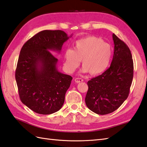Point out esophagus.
I'll list each match as a JSON object with an SVG mask.
<instances>
[{
  "instance_id": "34e87169",
  "label": "esophagus",
  "mask_w": 147,
  "mask_h": 147,
  "mask_svg": "<svg viewBox=\"0 0 147 147\" xmlns=\"http://www.w3.org/2000/svg\"><path fill=\"white\" fill-rule=\"evenodd\" d=\"M74 81H75L76 83H78L83 82V80L82 78H76L74 79Z\"/></svg>"
}]
</instances>
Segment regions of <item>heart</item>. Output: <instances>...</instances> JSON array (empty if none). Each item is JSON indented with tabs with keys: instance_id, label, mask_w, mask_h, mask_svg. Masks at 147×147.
Segmentation results:
<instances>
[{
	"instance_id": "b5f03b06",
	"label": "heart",
	"mask_w": 147,
	"mask_h": 147,
	"mask_svg": "<svg viewBox=\"0 0 147 147\" xmlns=\"http://www.w3.org/2000/svg\"><path fill=\"white\" fill-rule=\"evenodd\" d=\"M112 49L109 43L95 36H87L78 40L74 49H69L64 53V69L73 73L82 61V72L98 75L107 69L112 59Z\"/></svg>"
}]
</instances>
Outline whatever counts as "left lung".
<instances>
[{
	"mask_svg": "<svg viewBox=\"0 0 147 147\" xmlns=\"http://www.w3.org/2000/svg\"><path fill=\"white\" fill-rule=\"evenodd\" d=\"M114 52L111 64L100 75L89 80L85 103L100 115L113 112L129 95L133 78V61L128 47L113 33Z\"/></svg>",
	"mask_w": 147,
	"mask_h": 147,
	"instance_id": "1",
	"label": "left lung"
}]
</instances>
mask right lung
Masks as SVG:
<instances>
[{
	"label": "right lung",
	"instance_id": "add662e5",
	"mask_svg": "<svg viewBox=\"0 0 147 147\" xmlns=\"http://www.w3.org/2000/svg\"><path fill=\"white\" fill-rule=\"evenodd\" d=\"M61 30H43L24 43L19 56L15 78L21 102L36 113L51 114L60 110L73 78L57 70L60 52L69 38Z\"/></svg>",
	"mask_w": 147,
	"mask_h": 147
}]
</instances>
